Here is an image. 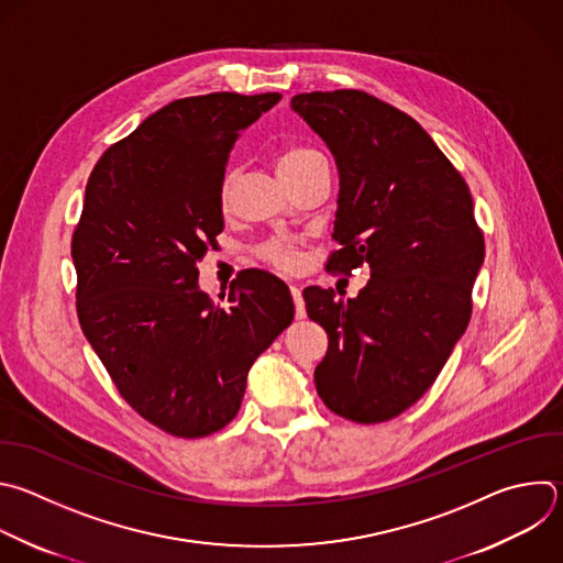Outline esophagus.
<instances>
[{
  "label": "esophagus",
  "instance_id": "obj_1",
  "mask_svg": "<svg viewBox=\"0 0 563 563\" xmlns=\"http://www.w3.org/2000/svg\"><path fill=\"white\" fill-rule=\"evenodd\" d=\"M289 291H291V298H294V305H296V318H305L307 316V309H305V300H302V291L298 285L289 283Z\"/></svg>",
  "mask_w": 563,
  "mask_h": 563
}]
</instances>
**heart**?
Listing matches in <instances>:
<instances>
[{"instance_id":"b5f03b06","label":"heart","mask_w":563,"mask_h":563,"mask_svg":"<svg viewBox=\"0 0 563 563\" xmlns=\"http://www.w3.org/2000/svg\"><path fill=\"white\" fill-rule=\"evenodd\" d=\"M320 154L311 147H287L280 152L278 156V172L285 174V172H291L300 165H305L307 161L311 158H318ZM228 190H230V180H225V187H223V199L228 197ZM258 256L269 263L272 267L280 269V272H291L300 265V241L294 239V236H278V239H272L267 241L261 250H258Z\"/></svg>"}]
</instances>
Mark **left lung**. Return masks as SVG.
<instances>
[{"mask_svg": "<svg viewBox=\"0 0 563 563\" xmlns=\"http://www.w3.org/2000/svg\"><path fill=\"white\" fill-rule=\"evenodd\" d=\"M291 110L335 158L340 190L327 267L368 265L355 298L302 291L307 313L329 335L313 371L338 416L387 422L416 405L440 376L471 320L484 263L468 185L427 130L362 90L302 92Z\"/></svg>", "mask_w": 563, "mask_h": 563, "instance_id": "8db88e82", "label": "left lung"}]
</instances>
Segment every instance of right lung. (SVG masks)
<instances>
[{"instance_id": "add662e5", "label": "right lung", "mask_w": 563, "mask_h": 563, "mask_svg": "<svg viewBox=\"0 0 563 563\" xmlns=\"http://www.w3.org/2000/svg\"><path fill=\"white\" fill-rule=\"evenodd\" d=\"M280 99H176L108 147L86 185L73 234L79 324L125 402L176 438L232 422L254 360L294 320L280 278L243 272L214 305L197 269L223 232L230 152Z\"/></svg>"}]
</instances>
